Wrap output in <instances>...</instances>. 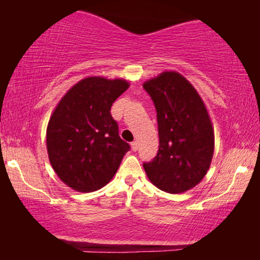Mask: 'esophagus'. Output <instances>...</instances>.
Here are the masks:
<instances>
[{
	"label": "esophagus",
	"mask_w": 260,
	"mask_h": 260,
	"mask_svg": "<svg viewBox=\"0 0 260 260\" xmlns=\"http://www.w3.org/2000/svg\"><path fill=\"white\" fill-rule=\"evenodd\" d=\"M131 147H132V150L133 151H136L139 149V143H138V141H133V142L131 143Z\"/></svg>",
	"instance_id": "1"
}]
</instances>
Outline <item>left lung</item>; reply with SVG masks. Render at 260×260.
<instances>
[{"label": "left lung", "mask_w": 260, "mask_h": 260, "mask_svg": "<svg viewBox=\"0 0 260 260\" xmlns=\"http://www.w3.org/2000/svg\"><path fill=\"white\" fill-rule=\"evenodd\" d=\"M143 88L155 104L159 135L157 156L143 162L144 171L162 191H187L202 181L212 160L214 133L208 110L178 72H162Z\"/></svg>", "instance_id": "left-lung-1"}]
</instances>
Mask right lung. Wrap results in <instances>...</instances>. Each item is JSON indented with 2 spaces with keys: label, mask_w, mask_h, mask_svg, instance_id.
I'll return each mask as SVG.
<instances>
[{
  "label": "right lung",
  "mask_w": 260,
  "mask_h": 260,
  "mask_svg": "<svg viewBox=\"0 0 260 260\" xmlns=\"http://www.w3.org/2000/svg\"><path fill=\"white\" fill-rule=\"evenodd\" d=\"M128 87L124 79L85 78L64 95L51 114L48 156L58 178L74 190L89 192L104 187L129 150L110 112Z\"/></svg>",
  "instance_id": "right-lung-1"
}]
</instances>
